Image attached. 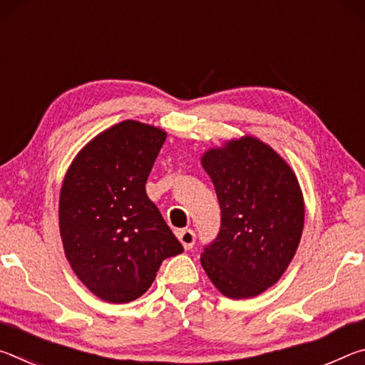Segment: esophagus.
I'll return each mask as SVG.
<instances>
[{
	"instance_id": "esophagus-1",
	"label": "esophagus",
	"mask_w": 365,
	"mask_h": 365,
	"mask_svg": "<svg viewBox=\"0 0 365 365\" xmlns=\"http://www.w3.org/2000/svg\"><path fill=\"white\" fill-rule=\"evenodd\" d=\"M177 238L180 240V243L185 250H191L195 245L196 235L193 230H190V228H183V230H177Z\"/></svg>"
}]
</instances>
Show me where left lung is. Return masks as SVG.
<instances>
[{
	"instance_id": "8db88e82",
	"label": "left lung",
	"mask_w": 365,
	"mask_h": 365,
	"mask_svg": "<svg viewBox=\"0 0 365 365\" xmlns=\"http://www.w3.org/2000/svg\"><path fill=\"white\" fill-rule=\"evenodd\" d=\"M215 187L220 232L201 256L219 292L252 298L280 280L304 228L298 177L274 148L256 137L227 140L201 156Z\"/></svg>"
}]
</instances>
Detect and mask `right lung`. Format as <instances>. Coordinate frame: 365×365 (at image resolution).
<instances>
[{"instance_id":"add662e5","label":"right lung","mask_w":365,"mask_h":365,"mask_svg":"<svg viewBox=\"0 0 365 365\" xmlns=\"http://www.w3.org/2000/svg\"><path fill=\"white\" fill-rule=\"evenodd\" d=\"M165 137L150 123L122 120L90 140L66 172L64 255L78 280L106 302L140 298L164 259L183 252L145 188Z\"/></svg>"}]
</instances>
